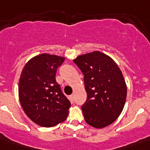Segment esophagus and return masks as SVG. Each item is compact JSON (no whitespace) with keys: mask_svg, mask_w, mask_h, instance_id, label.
Here are the masks:
<instances>
[{"mask_svg":"<svg viewBox=\"0 0 150 150\" xmlns=\"http://www.w3.org/2000/svg\"><path fill=\"white\" fill-rule=\"evenodd\" d=\"M69 98H70L71 101V102H73V101H74V100H75V96H74V94L71 95V96H69Z\"/></svg>","mask_w":150,"mask_h":150,"instance_id":"obj_1","label":"esophagus"}]
</instances>
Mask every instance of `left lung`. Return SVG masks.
I'll use <instances>...</instances> for the list:
<instances>
[{
  "mask_svg": "<svg viewBox=\"0 0 150 150\" xmlns=\"http://www.w3.org/2000/svg\"><path fill=\"white\" fill-rule=\"evenodd\" d=\"M73 61L84 75L87 99L82 110L85 121L96 128L109 125L121 114L127 96L120 68L100 51L78 56Z\"/></svg>",
  "mask_w": 150,
  "mask_h": 150,
  "instance_id": "obj_1",
  "label": "left lung"
}]
</instances>
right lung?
<instances>
[{"instance_id":"add662e5","label":"right lung","mask_w":150,"mask_h":150,"mask_svg":"<svg viewBox=\"0 0 150 150\" xmlns=\"http://www.w3.org/2000/svg\"><path fill=\"white\" fill-rule=\"evenodd\" d=\"M65 58L40 54L22 69L18 83L20 103L25 114L40 126L50 128L63 122L71 103L56 82V72Z\"/></svg>"}]
</instances>
